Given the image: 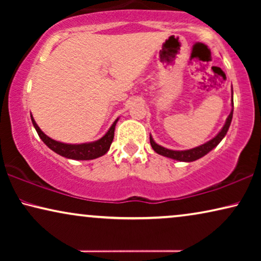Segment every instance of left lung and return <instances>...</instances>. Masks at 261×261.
<instances>
[{
    "label": "left lung",
    "mask_w": 261,
    "mask_h": 261,
    "mask_svg": "<svg viewBox=\"0 0 261 261\" xmlns=\"http://www.w3.org/2000/svg\"><path fill=\"white\" fill-rule=\"evenodd\" d=\"M233 108H234V106H233V94H231V112H230L229 115H228L227 120H226V123H224L222 129L219 132V134H217L215 138H213L212 140L205 142V144L198 146V147H195V148H191V149H185V151H173V149L165 148V147H163V146L158 145L154 140H153L152 135H149V142H151L152 148L154 149V152L158 153V154L167 156V158H171V159H174V160H178V162H187V163L195 162V160H197L199 158H202V156H204L206 153H209L213 148H215L216 146L220 144L221 140H222V139L226 137L227 132H228V129H229L231 119H233Z\"/></svg>",
    "instance_id": "left-lung-1"
}]
</instances>
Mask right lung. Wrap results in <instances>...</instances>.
<instances>
[{"label": "right lung", "instance_id": "1", "mask_svg": "<svg viewBox=\"0 0 261 261\" xmlns=\"http://www.w3.org/2000/svg\"><path fill=\"white\" fill-rule=\"evenodd\" d=\"M31 119L38 135L40 137L41 140L45 142V145L47 146L48 148H51L53 152L57 153V154L65 156L67 159L74 160H91L98 158V156L105 155L106 153L109 151L110 145H112L116 122L119 121V119L114 121V123L112 124V127L109 128L108 132H107L101 139H98V140L92 142H85V144H64V142L56 141L47 137V135L39 128L32 115Z\"/></svg>", "mask_w": 261, "mask_h": 261}]
</instances>
